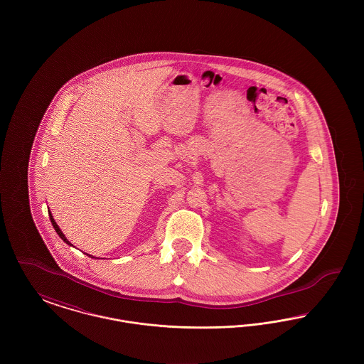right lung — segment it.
<instances>
[{"label": "right lung", "mask_w": 364, "mask_h": 364, "mask_svg": "<svg viewBox=\"0 0 364 364\" xmlns=\"http://www.w3.org/2000/svg\"><path fill=\"white\" fill-rule=\"evenodd\" d=\"M49 217H50V221H52L53 228H54V230H55V232H57V235H58V236H60V237H61V239H63V240H64V242H67V244H68V245H72V244H70V242H68V239H67V237H65V236H64V233H63V232H61V229H60V228H58V225H57V224H55V221H54V218H53L52 213H50V211H49ZM87 255H88V254H87ZM88 257H91V258H94V257H92V255H88Z\"/></svg>", "instance_id": "obj_1"}]
</instances>
